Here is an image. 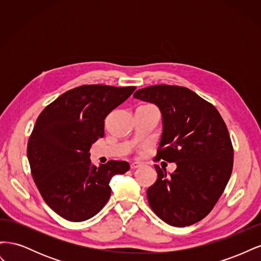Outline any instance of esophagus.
Here are the masks:
<instances>
[{"label": "esophagus", "instance_id": "1", "mask_svg": "<svg viewBox=\"0 0 261 261\" xmlns=\"http://www.w3.org/2000/svg\"><path fill=\"white\" fill-rule=\"evenodd\" d=\"M141 167V163L140 162H132L130 163V169L132 170H135V169H138Z\"/></svg>", "mask_w": 261, "mask_h": 261}]
</instances>
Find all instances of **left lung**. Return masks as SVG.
<instances>
[{
    "label": "left lung",
    "instance_id": "left-lung-1",
    "mask_svg": "<svg viewBox=\"0 0 261 261\" xmlns=\"http://www.w3.org/2000/svg\"><path fill=\"white\" fill-rule=\"evenodd\" d=\"M134 98L155 105L162 115L156 159L176 170L154 165L158 178L147 189L150 208L165 223L183 227L202 220L222 195L233 169V147L218 110L191 89L155 85Z\"/></svg>",
    "mask_w": 261,
    "mask_h": 261
}]
</instances>
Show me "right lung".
Here are the masks:
<instances>
[{
    "label": "right lung",
    "instance_id": "1",
    "mask_svg": "<svg viewBox=\"0 0 261 261\" xmlns=\"http://www.w3.org/2000/svg\"><path fill=\"white\" fill-rule=\"evenodd\" d=\"M136 87L84 85L55 99L39 115L27 156L31 174L46 204L68 221L96 216L111 195L110 180L129 170L125 161L97 168L90 148L105 135V118Z\"/></svg>",
    "mask_w": 261,
    "mask_h": 261
}]
</instances>
